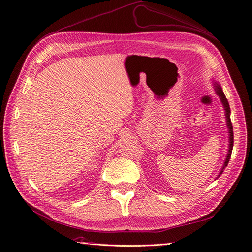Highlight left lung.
<instances>
[{
  "label": "left lung",
  "instance_id": "1",
  "mask_svg": "<svg viewBox=\"0 0 252 252\" xmlns=\"http://www.w3.org/2000/svg\"><path fill=\"white\" fill-rule=\"evenodd\" d=\"M215 85V90L217 94L220 97V102L223 103V106H224V109H225V112H226V120H227V127L228 129H229V150H228V155L226 157V159H225V163H224V166L222 170H220V174L218 175V177H220V174L223 173V170L225 167L228 165V163H229V159H230V157H231V152H232V148H233V128H232V124H231V121H230V107H229V103H228L227 98L223 93L222 88H220V86L219 85L218 83H215L213 84Z\"/></svg>",
  "mask_w": 252,
  "mask_h": 252
}]
</instances>
